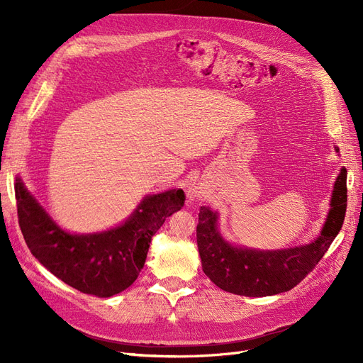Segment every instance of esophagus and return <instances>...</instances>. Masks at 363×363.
Returning a JSON list of instances; mask_svg holds the SVG:
<instances>
[{
    "mask_svg": "<svg viewBox=\"0 0 363 363\" xmlns=\"http://www.w3.org/2000/svg\"><path fill=\"white\" fill-rule=\"evenodd\" d=\"M186 197H189L190 200H200L205 197V191L202 190V186L191 184L186 186Z\"/></svg>",
    "mask_w": 363,
    "mask_h": 363,
    "instance_id": "34e87169",
    "label": "esophagus"
}]
</instances>
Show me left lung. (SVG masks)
<instances>
[{"instance_id":"1","label":"left lung","mask_w":363,"mask_h":363,"mask_svg":"<svg viewBox=\"0 0 363 363\" xmlns=\"http://www.w3.org/2000/svg\"><path fill=\"white\" fill-rule=\"evenodd\" d=\"M345 211V167L341 169L335 181L330 211L323 229L317 239L306 245L275 251L233 247L218 232L217 212L202 206L197 224V247L202 269L221 290L240 296L262 298L289 291L298 286L325 256L341 230Z\"/></svg>"}]
</instances>
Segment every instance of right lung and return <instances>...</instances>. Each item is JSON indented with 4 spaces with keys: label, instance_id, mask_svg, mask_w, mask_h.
<instances>
[{
    "label": "right lung",
    "instance_id": "add662e5",
    "mask_svg": "<svg viewBox=\"0 0 363 363\" xmlns=\"http://www.w3.org/2000/svg\"><path fill=\"white\" fill-rule=\"evenodd\" d=\"M15 194L21 230L33 256L65 284L99 298H111L136 281L152 236L185 202L181 189L146 196L115 229L72 235L48 216L21 178Z\"/></svg>",
    "mask_w": 363,
    "mask_h": 363
}]
</instances>
